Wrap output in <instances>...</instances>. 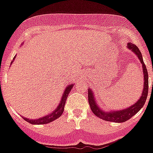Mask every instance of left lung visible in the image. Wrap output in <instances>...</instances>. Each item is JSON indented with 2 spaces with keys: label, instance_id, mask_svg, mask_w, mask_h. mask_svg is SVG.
Returning <instances> with one entry per match:
<instances>
[{
  "label": "left lung",
  "instance_id": "1",
  "mask_svg": "<svg viewBox=\"0 0 153 153\" xmlns=\"http://www.w3.org/2000/svg\"><path fill=\"white\" fill-rule=\"evenodd\" d=\"M128 49H130L131 51H133L137 55L138 59H140L143 67V72L145 75L144 79V88H143L142 95L140 98L135 104L133 105L132 106L128 107L127 109H124L122 110H117V111H111V112H105L102 111V109L98 106V104L95 101V98H94V94L91 89H89L88 91V102L91 106V109L94 115L100 117L102 120L107 121H113V122H125L128 119H130L133 116H134L138 111H140V109L144 106L145 103L146 98L148 96V92H149V74H148L147 68L145 67V64L143 61L142 55L140 51L139 48L136 46L134 44L128 43ZM153 86V82H152Z\"/></svg>",
  "mask_w": 153,
  "mask_h": 153
}]
</instances>
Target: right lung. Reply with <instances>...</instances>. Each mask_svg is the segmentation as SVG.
<instances>
[{"mask_svg": "<svg viewBox=\"0 0 153 153\" xmlns=\"http://www.w3.org/2000/svg\"><path fill=\"white\" fill-rule=\"evenodd\" d=\"M15 59V57H14ZM13 59V60H14ZM13 61H12L13 62ZM11 62V63H12ZM72 86H73V84L71 85H69V86H67L65 91L63 92V95H62V98H61V102H60L59 105H58V107L56 108L55 110H54V112H52L51 114H49V115H47V116L44 117H40L39 119H27L24 117L25 121H27L28 123L32 124V125H44V124H48L50 123L51 121H55L57 118H59L62 114L63 113V109H64V105L65 102H66V100H67V97H68V94H69L70 91H71Z\"/></svg>", "mask_w": 153, "mask_h": 153, "instance_id": "add662e5", "label": "right lung"}]
</instances>
